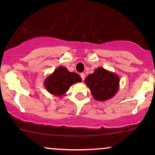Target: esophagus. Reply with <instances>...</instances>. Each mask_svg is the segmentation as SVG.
Returning a JSON list of instances; mask_svg holds the SVG:
<instances>
[{"label": "esophagus", "mask_w": 155, "mask_h": 155, "mask_svg": "<svg viewBox=\"0 0 155 155\" xmlns=\"http://www.w3.org/2000/svg\"><path fill=\"white\" fill-rule=\"evenodd\" d=\"M80 76H81L82 81H84V78H85V74H84V73H81V74H80Z\"/></svg>", "instance_id": "obj_1"}]
</instances>
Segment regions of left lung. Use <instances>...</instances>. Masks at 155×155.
Returning a JSON list of instances; mask_svg holds the SVG:
<instances>
[{
	"mask_svg": "<svg viewBox=\"0 0 155 155\" xmlns=\"http://www.w3.org/2000/svg\"><path fill=\"white\" fill-rule=\"evenodd\" d=\"M85 84L91 90L95 100L106 101L117 93L119 87V76L102 68H97L93 74L85 79Z\"/></svg>",
	"mask_w": 155,
	"mask_h": 155,
	"instance_id": "1",
	"label": "left lung"
}]
</instances>
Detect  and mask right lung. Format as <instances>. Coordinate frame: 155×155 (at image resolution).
Returning <instances> with one entry per match:
<instances>
[{"mask_svg": "<svg viewBox=\"0 0 155 155\" xmlns=\"http://www.w3.org/2000/svg\"><path fill=\"white\" fill-rule=\"evenodd\" d=\"M81 81L79 74L69 72L66 68L60 66L45 81L48 92L54 95H63L73 84Z\"/></svg>", "mask_w": 155, "mask_h": 155, "instance_id": "1", "label": "right lung"}]
</instances>
